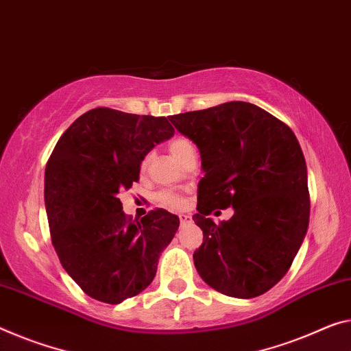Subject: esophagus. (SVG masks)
I'll use <instances>...</instances> for the list:
<instances>
[{"mask_svg": "<svg viewBox=\"0 0 351 351\" xmlns=\"http://www.w3.org/2000/svg\"><path fill=\"white\" fill-rule=\"evenodd\" d=\"M179 219H180V223H190V221H191V217H190V215L182 213V215H179Z\"/></svg>", "mask_w": 351, "mask_h": 351, "instance_id": "1", "label": "esophagus"}]
</instances>
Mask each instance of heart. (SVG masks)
I'll return each mask as SVG.
<instances>
[{
  "mask_svg": "<svg viewBox=\"0 0 351 351\" xmlns=\"http://www.w3.org/2000/svg\"><path fill=\"white\" fill-rule=\"evenodd\" d=\"M169 150H171L172 157H174L177 161H180L188 152H193L194 145L191 144L190 139L179 136V138H174L169 143ZM147 163H149V155L144 158L143 166H145ZM158 201L163 204V206L171 207V208H180L183 206V197L180 196V194H177L176 191H169V190L161 191L158 194Z\"/></svg>",
  "mask_w": 351,
  "mask_h": 351,
  "instance_id": "heart-1",
  "label": "heart"
}]
</instances>
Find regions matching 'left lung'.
Returning <instances> with one entry per match:
<instances>
[{
	"label": "left lung",
	"mask_w": 351,
	"mask_h": 351,
	"mask_svg": "<svg viewBox=\"0 0 351 351\" xmlns=\"http://www.w3.org/2000/svg\"><path fill=\"white\" fill-rule=\"evenodd\" d=\"M197 145L206 176L197 185L194 223L204 243L194 267L210 287L234 298L268 292L289 271L309 226L303 150L293 132L265 110L228 101L169 116ZM234 208L215 225L208 215Z\"/></svg>",
	"instance_id": "left-lung-1"
}]
</instances>
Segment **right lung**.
I'll return each instance as SVG.
<instances>
[{"label":"right lung","instance_id":"obj_1","mask_svg":"<svg viewBox=\"0 0 351 351\" xmlns=\"http://www.w3.org/2000/svg\"><path fill=\"white\" fill-rule=\"evenodd\" d=\"M172 134L166 117L95 108L64 132L48 160L44 196L53 246L90 298L119 304L154 281L179 217L157 208L132 223L117 194L130 190L145 155Z\"/></svg>","mask_w":351,"mask_h":351}]
</instances>
